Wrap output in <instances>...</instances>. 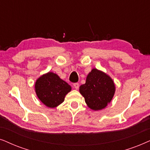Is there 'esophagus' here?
Wrapping results in <instances>:
<instances>
[{"mask_svg":"<svg viewBox=\"0 0 150 150\" xmlns=\"http://www.w3.org/2000/svg\"><path fill=\"white\" fill-rule=\"evenodd\" d=\"M79 86V84L78 83H73V87L75 88V89H78Z\"/></svg>","mask_w":150,"mask_h":150,"instance_id":"obj_1","label":"esophagus"}]
</instances>
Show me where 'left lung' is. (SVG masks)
<instances>
[{"instance_id": "obj_1", "label": "left lung", "mask_w": 150, "mask_h": 150, "mask_svg": "<svg viewBox=\"0 0 150 150\" xmlns=\"http://www.w3.org/2000/svg\"><path fill=\"white\" fill-rule=\"evenodd\" d=\"M115 86L110 77L99 70L93 69L86 77V83L80 86L79 92L90 108L99 110L110 102Z\"/></svg>"}]
</instances>
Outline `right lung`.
Wrapping results in <instances>:
<instances>
[{
  "mask_svg": "<svg viewBox=\"0 0 150 150\" xmlns=\"http://www.w3.org/2000/svg\"><path fill=\"white\" fill-rule=\"evenodd\" d=\"M35 88L38 97L44 104L55 108L63 102L71 87L56 74L49 72L37 79Z\"/></svg>",
  "mask_w": 150,
  "mask_h": 150,
  "instance_id": "right-lung-1",
  "label": "right lung"
}]
</instances>
